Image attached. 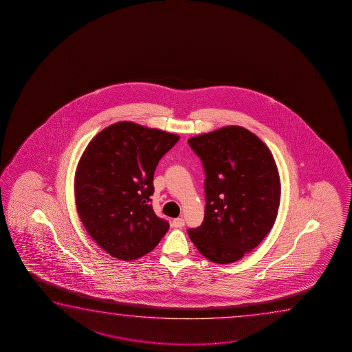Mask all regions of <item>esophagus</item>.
<instances>
[{
	"label": "esophagus",
	"mask_w": 352,
	"mask_h": 352,
	"mask_svg": "<svg viewBox=\"0 0 352 352\" xmlns=\"http://www.w3.org/2000/svg\"><path fill=\"white\" fill-rule=\"evenodd\" d=\"M172 223H173L174 227L182 228V227H184V225H185V221H184L183 217H177V219H174Z\"/></svg>",
	"instance_id": "1"
}]
</instances>
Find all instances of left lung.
Here are the masks:
<instances>
[{
	"instance_id": "8db88e82",
	"label": "left lung",
	"mask_w": 352,
	"mask_h": 352,
	"mask_svg": "<svg viewBox=\"0 0 352 352\" xmlns=\"http://www.w3.org/2000/svg\"><path fill=\"white\" fill-rule=\"evenodd\" d=\"M206 172V210L190 239L206 258L227 265L254 250L270 233L280 204L279 172L262 140L225 126L188 140Z\"/></svg>"
}]
</instances>
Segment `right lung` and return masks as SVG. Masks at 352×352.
Returning <instances> with one entry per match:
<instances>
[{"label":"right lung","instance_id":"right-lung-1","mask_svg":"<svg viewBox=\"0 0 352 352\" xmlns=\"http://www.w3.org/2000/svg\"><path fill=\"white\" fill-rule=\"evenodd\" d=\"M178 135L120 121L102 130L79 160L76 207L92 239L109 255L131 261L148 254L168 231L155 215V169Z\"/></svg>","mask_w":352,"mask_h":352}]
</instances>
